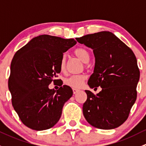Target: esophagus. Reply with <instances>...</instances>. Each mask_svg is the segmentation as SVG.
<instances>
[{
	"label": "esophagus",
	"instance_id": "34e87169",
	"mask_svg": "<svg viewBox=\"0 0 146 146\" xmlns=\"http://www.w3.org/2000/svg\"><path fill=\"white\" fill-rule=\"evenodd\" d=\"M79 91V90L78 89H76V88H73V94H76Z\"/></svg>",
	"mask_w": 146,
	"mask_h": 146
}]
</instances>
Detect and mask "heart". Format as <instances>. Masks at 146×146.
<instances>
[{
	"mask_svg": "<svg viewBox=\"0 0 146 146\" xmlns=\"http://www.w3.org/2000/svg\"><path fill=\"white\" fill-rule=\"evenodd\" d=\"M74 54L80 59L82 62L88 63L90 58V52L88 49L83 47H78L76 48L74 51ZM66 61L67 58L66 56L63 55L60 61V68L62 71L66 70ZM86 80V76L84 74L80 75H73L70 77L65 79L64 83L69 87H71L73 88H80L83 85L84 82Z\"/></svg>",
	"mask_w": 146,
	"mask_h": 146,
	"instance_id": "obj_1",
	"label": "heart"
}]
</instances>
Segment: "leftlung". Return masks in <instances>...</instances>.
<instances>
[{
	"label": "left lung",
	"instance_id": "8db88e82",
	"mask_svg": "<svg viewBox=\"0 0 146 146\" xmlns=\"http://www.w3.org/2000/svg\"><path fill=\"white\" fill-rule=\"evenodd\" d=\"M76 39L92 48L95 55L94 72L88 85L90 88H102L97 95L85 90L88 98L82 106L84 117L98 129L119 127L127 119L136 100L140 71L136 56L110 32L103 31Z\"/></svg>",
	"mask_w": 146,
	"mask_h": 146
}]
</instances>
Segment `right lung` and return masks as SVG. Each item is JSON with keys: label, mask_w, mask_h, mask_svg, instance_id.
I'll return each instance as SVG.
<instances>
[{"label": "right lung", "mask_w": 146, "mask_h": 146, "mask_svg": "<svg viewBox=\"0 0 146 146\" xmlns=\"http://www.w3.org/2000/svg\"><path fill=\"white\" fill-rule=\"evenodd\" d=\"M77 43L74 39L39 35L14 55L10 66L8 88L13 108L27 127L42 131L53 127L61 118L66 102L73 95L71 88L61 83L49 89L61 72L64 53Z\"/></svg>", "instance_id": "obj_1"}]
</instances>
